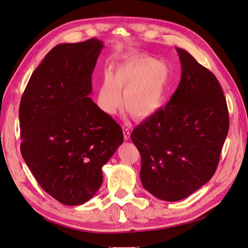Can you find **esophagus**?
Returning <instances> with one entry per match:
<instances>
[{
	"label": "esophagus",
	"mask_w": 248,
	"mask_h": 248,
	"mask_svg": "<svg viewBox=\"0 0 248 248\" xmlns=\"http://www.w3.org/2000/svg\"><path fill=\"white\" fill-rule=\"evenodd\" d=\"M123 133H124V140H128L130 138V130L129 128L126 127V126H123Z\"/></svg>",
	"instance_id": "esophagus-1"
}]
</instances>
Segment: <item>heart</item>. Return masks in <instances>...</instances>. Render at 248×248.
<instances>
[{"instance_id": "b5f03b06", "label": "heart", "mask_w": 248, "mask_h": 248, "mask_svg": "<svg viewBox=\"0 0 248 248\" xmlns=\"http://www.w3.org/2000/svg\"><path fill=\"white\" fill-rule=\"evenodd\" d=\"M169 70L152 57H140L105 74L98 86L96 103L102 110L113 115L123 105L136 118L155 114L165 101Z\"/></svg>"}]
</instances>
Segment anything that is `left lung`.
Here are the masks:
<instances>
[{"label":"left lung","instance_id":"obj_1","mask_svg":"<svg viewBox=\"0 0 248 248\" xmlns=\"http://www.w3.org/2000/svg\"><path fill=\"white\" fill-rule=\"evenodd\" d=\"M181 80L166 108L131 133L141 156L140 180L166 202L185 199L209 181L229 130V113L216 76L177 47Z\"/></svg>","mask_w":248,"mask_h":248}]
</instances>
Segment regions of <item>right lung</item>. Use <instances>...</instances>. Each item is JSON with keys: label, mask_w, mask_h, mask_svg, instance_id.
I'll return each instance as SVG.
<instances>
[{"label": "right lung", "mask_w": 248, "mask_h": 248, "mask_svg": "<svg viewBox=\"0 0 248 248\" xmlns=\"http://www.w3.org/2000/svg\"><path fill=\"white\" fill-rule=\"evenodd\" d=\"M103 46L95 37L54 46L19 107L24 161L39 186L66 205L92 199L103 182L102 167L123 142L120 125L88 97Z\"/></svg>", "instance_id": "1"}]
</instances>
